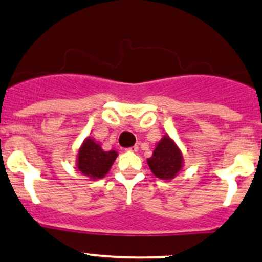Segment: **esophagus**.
Returning <instances> with one entry per match:
<instances>
[{"mask_svg":"<svg viewBox=\"0 0 262 262\" xmlns=\"http://www.w3.org/2000/svg\"><path fill=\"white\" fill-rule=\"evenodd\" d=\"M126 150H128V152H137V150H138V145H133V147L130 148H126Z\"/></svg>","mask_w":262,"mask_h":262,"instance_id":"1","label":"esophagus"}]
</instances>
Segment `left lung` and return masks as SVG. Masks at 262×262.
Returning <instances> with one entry per match:
<instances>
[{
	"label": "left lung",
	"mask_w": 262,
	"mask_h": 262,
	"mask_svg": "<svg viewBox=\"0 0 262 262\" xmlns=\"http://www.w3.org/2000/svg\"><path fill=\"white\" fill-rule=\"evenodd\" d=\"M183 157L180 148L168 136H164L157 144L153 156L148 159V166L156 177L161 180H172L180 172Z\"/></svg>",
	"instance_id": "1"
}]
</instances>
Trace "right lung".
<instances>
[{
    "instance_id": "add662e5",
    "label": "right lung",
    "mask_w": 262,
    "mask_h": 262,
    "mask_svg": "<svg viewBox=\"0 0 262 262\" xmlns=\"http://www.w3.org/2000/svg\"><path fill=\"white\" fill-rule=\"evenodd\" d=\"M117 156L118 153L115 150L104 152L100 144H98L94 139L89 137L85 139L79 149L76 167L86 177L99 180L109 172Z\"/></svg>"
}]
</instances>
